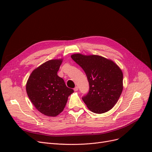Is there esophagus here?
I'll list each match as a JSON object with an SVG mask.
<instances>
[{"instance_id":"obj_1","label":"esophagus","mask_w":152,"mask_h":152,"mask_svg":"<svg viewBox=\"0 0 152 152\" xmlns=\"http://www.w3.org/2000/svg\"><path fill=\"white\" fill-rule=\"evenodd\" d=\"M73 89H74V91H77L78 90H79V87H78L77 86H76V87H75V88Z\"/></svg>"}]
</instances>
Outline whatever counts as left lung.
<instances>
[{"mask_svg":"<svg viewBox=\"0 0 152 152\" xmlns=\"http://www.w3.org/2000/svg\"><path fill=\"white\" fill-rule=\"evenodd\" d=\"M71 58L83 69L89 82V93L82 98L87 107L95 113L111 110L123 90L121 69L111 59L98 55L77 53Z\"/></svg>","mask_w":152,"mask_h":152,"instance_id":"obj_1","label":"left lung"}]
</instances>
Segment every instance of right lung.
I'll list each match as a JSON object with an SVG mask.
<instances>
[{
	"label": "right lung",
	"instance_id": "1",
	"mask_svg": "<svg viewBox=\"0 0 152 152\" xmlns=\"http://www.w3.org/2000/svg\"><path fill=\"white\" fill-rule=\"evenodd\" d=\"M63 59H50L31 72L26 84L31 103L40 113L56 117L65 108L68 96L73 90L66 87L57 73Z\"/></svg>",
	"mask_w": 152,
	"mask_h": 152
}]
</instances>
